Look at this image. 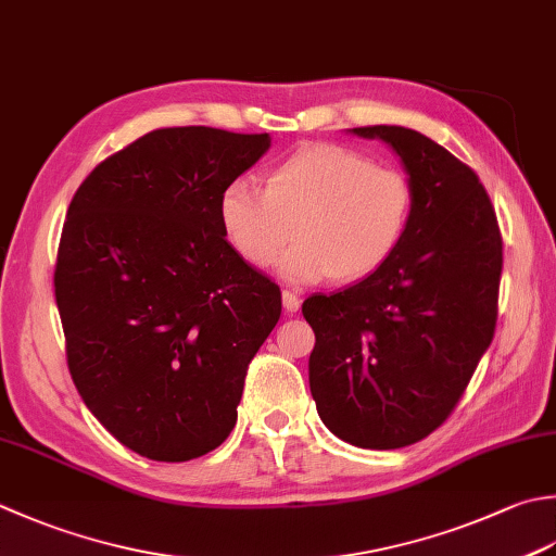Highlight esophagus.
Returning a JSON list of instances; mask_svg holds the SVG:
<instances>
[{"label":"esophagus","mask_w":556,"mask_h":556,"mask_svg":"<svg viewBox=\"0 0 556 556\" xmlns=\"http://www.w3.org/2000/svg\"><path fill=\"white\" fill-rule=\"evenodd\" d=\"M281 303H285V311H287V313H296V311L301 308L299 293H293V291H289V289L281 291Z\"/></svg>","instance_id":"obj_1"}]
</instances>
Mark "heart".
<instances>
[{"mask_svg": "<svg viewBox=\"0 0 556 556\" xmlns=\"http://www.w3.org/2000/svg\"><path fill=\"white\" fill-rule=\"evenodd\" d=\"M412 214L405 170L340 144L303 147L267 173L265 190L233 180L219 198L226 241L250 267H269L291 233L299 238L279 265L293 285L374 275L395 255Z\"/></svg>", "mask_w": 556, "mask_h": 556, "instance_id": "1", "label": "heart"}]
</instances>
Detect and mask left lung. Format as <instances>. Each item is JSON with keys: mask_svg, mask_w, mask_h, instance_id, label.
Wrapping results in <instances>:
<instances>
[{"mask_svg": "<svg viewBox=\"0 0 556 556\" xmlns=\"http://www.w3.org/2000/svg\"><path fill=\"white\" fill-rule=\"evenodd\" d=\"M352 132L395 149L415 185V214L378 271L303 301L315 332L308 380L334 437L390 451L451 417L492 344L504 241L484 185L448 149L397 125Z\"/></svg>", "mask_w": 556, "mask_h": 556, "instance_id": "8db88e82", "label": "left lung"}]
</instances>
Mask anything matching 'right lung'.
Here are the masks:
<instances>
[{
	"label": "right lung",
	"instance_id": "obj_1",
	"mask_svg": "<svg viewBox=\"0 0 556 556\" xmlns=\"http://www.w3.org/2000/svg\"><path fill=\"white\" fill-rule=\"evenodd\" d=\"M269 135L163 127L89 173L54 265L67 366L93 417L149 460L185 463L236 427L281 291L224 238L219 198Z\"/></svg>",
	"mask_w": 556,
	"mask_h": 556
}]
</instances>
